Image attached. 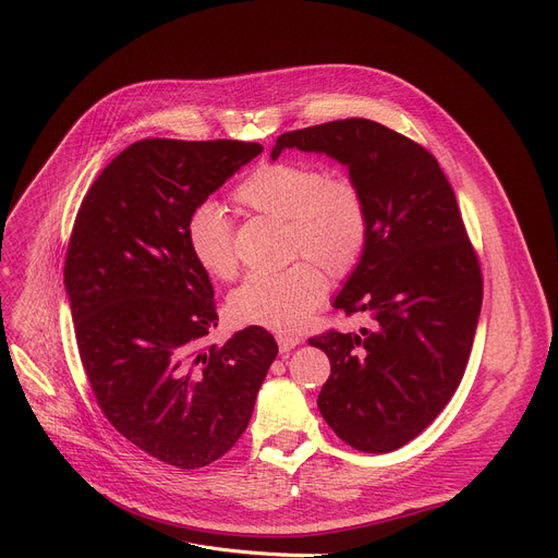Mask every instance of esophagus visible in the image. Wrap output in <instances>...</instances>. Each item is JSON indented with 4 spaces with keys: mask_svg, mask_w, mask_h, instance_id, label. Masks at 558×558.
<instances>
[{
    "mask_svg": "<svg viewBox=\"0 0 558 558\" xmlns=\"http://www.w3.org/2000/svg\"><path fill=\"white\" fill-rule=\"evenodd\" d=\"M276 339H278L280 353H289V350H294L301 343V337H296V335H278Z\"/></svg>",
    "mask_w": 558,
    "mask_h": 558,
    "instance_id": "obj_1",
    "label": "esophagus"
}]
</instances>
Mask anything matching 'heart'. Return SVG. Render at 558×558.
<instances>
[{"instance_id":"obj_1","label":"heart","mask_w":558,"mask_h":558,"mask_svg":"<svg viewBox=\"0 0 558 558\" xmlns=\"http://www.w3.org/2000/svg\"><path fill=\"white\" fill-rule=\"evenodd\" d=\"M244 208L289 226V251L307 255L343 276L360 262L368 242V205L360 185L345 173L296 158L255 167L234 190ZM185 242L198 267L219 280L238 271V253L223 208L198 201L185 219ZM328 294V278L318 264L301 259L284 271L251 274L230 294L238 324L276 332H296Z\"/></svg>"}]
</instances>
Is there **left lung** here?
I'll return each mask as SVG.
<instances>
[{"label": "left lung", "mask_w": 558, "mask_h": 558, "mask_svg": "<svg viewBox=\"0 0 558 558\" xmlns=\"http://www.w3.org/2000/svg\"><path fill=\"white\" fill-rule=\"evenodd\" d=\"M345 165L368 205V242L335 307L373 328L310 339L330 360L318 412L362 452L416 438L454 396L477 330L482 271L444 169L421 144L350 117L276 140Z\"/></svg>", "instance_id": "obj_1"}]
</instances>
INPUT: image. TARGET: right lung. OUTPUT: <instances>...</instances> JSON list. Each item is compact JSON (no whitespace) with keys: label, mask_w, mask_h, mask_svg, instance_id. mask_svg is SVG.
<instances>
[{"label":"right lung","mask_w":558,"mask_h":558,"mask_svg":"<svg viewBox=\"0 0 558 558\" xmlns=\"http://www.w3.org/2000/svg\"><path fill=\"white\" fill-rule=\"evenodd\" d=\"M262 154L240 140H140L87 190L68 246L78 355L110 425L175 468L223 457L278 355L257 326L203 348L215 289L185 242L192 205Z\"/></svg>","instance_id":"add662e5"}]
</instances>
